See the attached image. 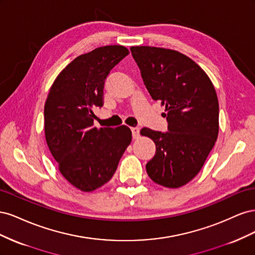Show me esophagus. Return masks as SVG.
Masks as SVG:
<instances>
[{
  "label": "esophagus",
  "instance_id": "obj_1",
  "mask_svg": "<svg viewBox=\"0 0 255 255\" xmlns=\"http://www.w3.org/2000/svg\"><path fill=\"white\" fill-rule=\"evenodd\" d=\"M130 130H132V135H133V138H138V136H139V128H130Z\"/></svg>",
  "mask_w": 255,
  "mask_h": 255
}]
</instances>
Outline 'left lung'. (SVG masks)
Here are the masks:
<instances>
[{"label": "left lung", "mask_w": 255, "mask_h": 255, "mask_svg": "<svg viewBox=\"0 0 255 255\" xmlns=\"http://www.w3.org/2000/svg\"><path fill=\"white\" fill-rule=\"evenodd\" d=\"M133 58L153 100L165 106L168 130H140L155 143L145 165L153 182L169 188L187 184L201 170L219 130V103L206 73L173 50L132 47Z\"/></svg>", "instance_id": "1"}]
</instances>
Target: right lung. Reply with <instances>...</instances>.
Here are the masks:
<instances>
[{
  "instance_id": "add662e5",
  "label": "right lung",
  "mask_w": 255,
  "mask_h": 255,
  "mask_svg": "<svg viewBox=\"0 0 255 255\" xmlns=\"http://www.w3.org/2000/svg\"><path fill=\"white\" fill-rule=\"evenodd\" d=\"M128 53L122 45H106L76 57L54 81L45 101L49 149L60 173L83 191L95 190L112 179L132 140L127 126H94V109L104 104L107 75Z\"/></svg>"
}]
</instances>
